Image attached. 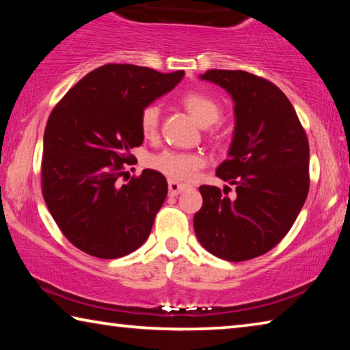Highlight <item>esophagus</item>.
Segmentation results:
<instances>
[{"mask_svg": "<svg viewBox=\"0 0 350 350\" xmlns=\"http://www.w3.org/2000/svg\"><path fill=\"white\" fill-rule=\"evenodd\" d=\"M188 187L185 185V183H179L177 180H173L171 179L168 182V193L170 196H177V194H180L182 191H185Z\"/></svg>", "mask_w": 350, "mask_h": 350, "instance_id": "1", "label": "esophagus"}]
</instances>
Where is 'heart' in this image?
<instances>
[{
  "label": "heart",
  "mask_w": 350,
  "mask_h": 350,
  "mask_svg": "<svg viewBox=\"0 0 350 350\" xmlns=\"http://www.w3.org/2000/svg\"><path fill=\"white\" fill-rule=\"evenodd\" d=\"M182 105L191 114L199 125L210 126L222 116V106L210 94L202 91H189L182 97ZM140 131L144 137L152 139L157 134L161 122V106L157 103L146 105L140 112ZM205 165V157L199 152L162 151L150 159V167L159 173L171 177L173 180L188 182L198 176Z\"/></svg>",
  "instance_id": "b5f03b06"
}]
</instances>
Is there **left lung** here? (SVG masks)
Wrapping results in <instances>:
<instances>
[{"mask_svg": "<svg viewBox=\"0 0 350 350\" xmlns=\"http://www.w3.org/2000/svg\"><path fill=\"white\" fill-rule=\"evenodd\" d=\"M202 80L234 102V137L216 176L236 198L202 185L194 232L215 256L239 262L267 253L288 233L309 194V140L290 100L273 83L245 70L210 69ZM228 188V187H227Z\"/></svg>", "mask_w": 350, "mask_h": 350, "instance_id": "1", "label": "left lung"}]
</instances>
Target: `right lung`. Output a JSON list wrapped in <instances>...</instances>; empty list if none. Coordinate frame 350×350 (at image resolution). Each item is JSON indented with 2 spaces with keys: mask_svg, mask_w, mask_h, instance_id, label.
<instances>
[{
  "mask_svg": "<svg viewBox=\"0 0 350 350\" xmlns=\"http://www.w3.org/2000/svg\"><path fill=\"white\" fill-rule=\"evenodd\" d=\"M135 64H105L77 83L47 118L41 191L70 244L116 259L144 244L168 193L165 176L144 170L120 183L131 150L144 144L140 112L182 80ZM129 179V177H128Z\"/></svg>",
  "mask_w": 350,
  "mask_h": 350,
  "instance_id": "add662e5",
  "label": "right lung"
}]
</instances>
